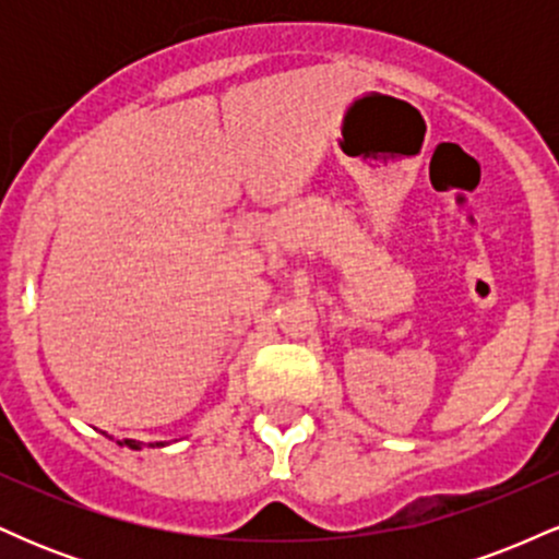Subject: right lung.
<instances>
[{
  "label": "right lung",
  "instance_id": "1",
  "mask_svg": "<svg viewBox=\"0 0 559 559\" xmlns=\"http://www.w3.org/2000/svg\"><path fill=\"white\" fill-rule=\"evenodd\" d=\"M120 447H131V449H141V441H133V439H123L118 441ZM150 447H163V441H157V444H150Z\"/></svg>",
  "mask_w": 559,
  "mask_h": 559
}]
</instances>
